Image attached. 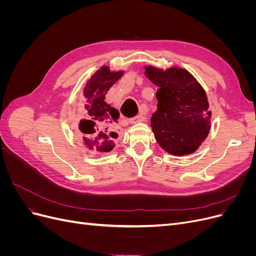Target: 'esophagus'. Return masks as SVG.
I'll list each match as a JSON object with an SVG mask.
<instances>
[{"label":"esophagus","instance_id":"34e87169","mask_svg":"<svg viewBox=\"0 0 256 256\" xmlns=\"http://www.w3.org/2000/svg\"><path fill=\"white\" fill-rule=\"evenodd\" d=\"M144 120H145V118H144V115H143V114H138V115L134 116V118H130V120H129V122H130V124H136V122H143Z\"/></svg>","mask_w":256,"mask_h":256}]
</instances>
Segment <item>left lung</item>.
Returning a JSON list of instances; mask_svg holds the SVG:
<instances>
[{"instance_id": "obj_1", "label": "left lung", "mask_w": 256, "mask_h": 256, "mask_svg": "<svg viewBox=\"0 0 256 256\" xmlns=\"http://www.w3.org/2000/svg\"><path fill=\"white\" fill-rule=\"evenodd\" d=\"M145 76L159 88L157 111L150 118L158 144L175 156L196 152L210 129L212 112L204 90L182 68L164 72L146 67Z\"/></svg>"}]
</instances>
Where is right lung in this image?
<instances>
[{"label": "right lung", "instance_id": "add662e5", "mask_svg": "<svg viewBox=\"0 0 256 256\" xmlns=\"http://www.w3.org/2000/svg\"><path fill=\"white\" fill-rule=\"evenodd\" d=\"M122 72H112L102 67L88 82L84 88L86 102L84 104L83 118L80 120V130L86 136L84 144L90 150L110 152L115 144V132L120 118L118 111L104 102V96L112 85L120 79Z\"/></svg>", "mask_w": 256, "mask_h": 256}]
</instances>
